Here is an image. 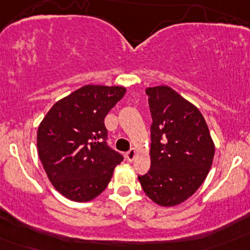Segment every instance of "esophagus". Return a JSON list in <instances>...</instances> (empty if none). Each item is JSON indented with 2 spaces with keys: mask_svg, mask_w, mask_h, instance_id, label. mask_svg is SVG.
<instances>
[{
  "mask_svg": "<svg viewBox=\"0 0 250 250\" xmlns=\"http://www.w3.org/2000/svg\"><path fill=\"white\" fill-rule=\"evenodd\" d=\"M125 156H126L127 160L132 161V160H134V159L136 158V156H138V150H136L135 147H132V149H130L129 151L126 152V155H125Z\"/></svg>",
  "mask_w": 250,
  "mask_h": 250,
  "instance_id": "obj_1",
  "label": "esophagus"
}]
</instances>
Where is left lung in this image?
I'll use <instances>...</instances> for the list:
<instances>
[{
	"mask_svg": "<svg viewBox=\"0 0 250 250\" xmlns=\"http://www.w3.org/2000/svg\"><path fill=\"white\" fill-rule=\"evenodd\" d=\"M151 112V167L138 176L141 188L160 207L189 199L204 183L215 146L204 116L169 86L145 90Z\"/></svg>",
	"mask_w": 250,
	"mask_h": 250,
	"instance_id": "left-lung-1",
	"label": "left lung"
}]
</instances>
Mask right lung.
<instances>
[{"instance_id": "right-lung-1", "label": "right lung", "mask_w": 250, "mask_h": 250, "mask_svg": "<svg viewBox=\"0 0 250 250\" xmlns=\"http://www.w3.org/2000/svg\"><path fill=\"white\" fill-rule=\"evenodd\" d=\"M126 89L85 85L57 101L37 130V152L48 180L72 202H90L106 189L123 155L106 146L105 116Z\"/></svg>"}]
</instances>
